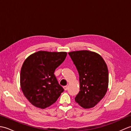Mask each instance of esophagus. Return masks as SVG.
Segmentation results:
<instances>
[{
	"label": "esophagus",
	"mask_w": 131,
	"mask_h": 131,
	"mask_svg": "<svg viewBox=\"0 0 131 131\" xmlns=\"http://www.w3.org/2000/svg\"><path fill=\"white\" fill-rule=\"evenodd\" d=\"M63 89H64V90H65V91H67L68 89V86H67V85L64 86Z\"/></svg>",
	"instance_id": "1"
}]
</instances>
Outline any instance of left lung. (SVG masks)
<instances>
[{
    "label": "left lung",
    "instance_id": "8db88e82",
    "mask_svg": "<svg viewBox=\"0 0 131 131\" xmlns=\"http://www.w3.org/2000/svg\"><path fill=\"white\" fill-rule=\"evenodd\" d=\"M79 73L80 91L75 101L84 108L94 107L107 91L108 72L106 63L96 52L83 50L69 53Z\"/></svg>",
    "mask_w": 131,
    "mask_h": 131
}]
</instances>
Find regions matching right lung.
I'll use <instances>...</instances> for the list:
<instances>
[{
  "mask_svg": "<svg viewBox=\"0 0 131 131\" xmlns=\"http://www.w3.org/2000/svg\"><path fill=\"white\" fill-rule=\"evenodd\" d=\"M66 56V52L40 51L25 60L20 73L21 90L35 107L43 109L49 107L63 92L54 73Z\"/></svg>",
  "mask_w": 131,
  "mask_h": 131,
  "instance_id": "obj_1",
  "label": "right lung"
}]
</instances>
